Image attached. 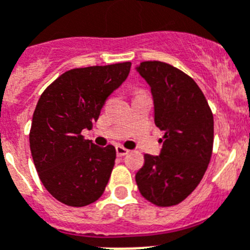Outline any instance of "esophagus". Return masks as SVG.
<instances>
[{
  "label": "esophagus",
  "mask_w": 250,
  "mask_h": 250,
  "mask_svg": "<svg viewBox=\"0 0 250 250\" xmlns=\"http://www.w3.org/2000/svg\"><path fill=\"white\" fill-rule=\"evenodd\" d=\"M116 153L119 157H123V156H125V154L129 153V149H126V148H124L123 146H117L116 147Z\"/></svg>",
  "instance_id": "esophagus-1"
}]
</instances>
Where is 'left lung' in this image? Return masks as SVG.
<instances>
[{"label":"left lung","mask_w":250,"mask_h":250,"mask_svg":"<svg viewBox=\"0 0 250 250\" xmlns=\"http://www.w3.org/2000/svg\"><path fill=\"white\" fill-rule=\"evenodd\" d=\"M137 70L149 84L154 124L165 135L160 156L144 154L135 181L147 201L171 207L191 194L207 170L213 115L201 88L181 70L161 61H144Z\"/></svg>","instance_id":"obj_1"}]
</instances>
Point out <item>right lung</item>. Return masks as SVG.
Masks as SVG:
<instances>
[{
	"mask_svg": "<svg viewBox=\"0 0 250 250\" xmlns=\"http://www.w3.org/2000/svg\"><path fill=\"white\" fill-rule=\"evenodd\" d=\"M130 66L120 62L69 70L47 86L37 103L29 133L33 162L49 194L66 206H88L106 189L116 149L98 147L82 131L92 129Z\"/></svg>",
	"mask_w": 250,
	"mask_h": 250,
	"instance_id": "obj_1",
	"label": "right lung"
}]
</instances>
